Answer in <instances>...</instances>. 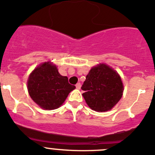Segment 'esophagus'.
Instances as JSON below:
<instances>
[{"label": "esophagus", "instance_id": "1", "mask_svg": "<svg viewBox=\"0 0 155 155\" xmlns=\"http://www.w3.org/2000/svg\"><path fill=\"white\" fill-rule=\"evenodd\" d=\"M76 88H78V89H79V88H80V87H81V84L79 82V83L76 84Z\"/></svg>", "mask_w": 155, "mask_h": 155}]
</instances>
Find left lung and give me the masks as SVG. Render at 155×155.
Here are the masks:
<instances>
[{
    "label": "left lung",
    "mask_w": 155,
    "mask_h": 155,
    "mask_svg": "<svg viewBox=\"0 0 155 155\" xmlns=\"http://www.w3.org/2000/svg\"><path fill=\"white\" fill-rule=\"evenodd\" d=\"M82 88V96L93 110L104 112L112 109L122 97L124 85L114 69L100 64L90 70Z\"/></svg>",
    "instance_id": "left-lung-1"
}]
</instances>
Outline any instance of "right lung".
<instances>
[{
    "label": "right lung",
    "mask_w": 155,
    "mask_h": 155,
    "mask_svg": "<svg viewBox=\"0 0 155 155\" xmlns=\"http://www.w3.org/2000/svg\"><path fill=\"white\" fill-rule=\"evenodd\" d=\"M27 86L31 98L45 110L60 107L69 93L76 88L69 83L67 76L60 74L56 65L49 61L40 64L30 73Z\"/></svg>",
    "instance_id": "add662e5"
}]
</instances>
